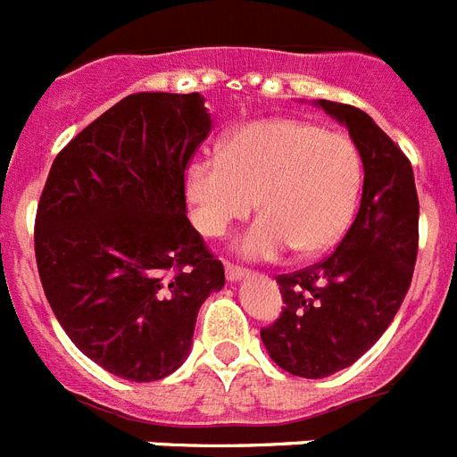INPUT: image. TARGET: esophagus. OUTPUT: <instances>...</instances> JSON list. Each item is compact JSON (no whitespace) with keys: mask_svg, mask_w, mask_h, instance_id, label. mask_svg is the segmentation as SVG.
<instances>
[{"mask_svg":"<svg viewBox=\"0 0 457 457\" xmlns=\"http://www.w3.org/2000/svg\"><path fill=\"white\" fill-rule=\"evenodd\" d=\"M247 276L245 269H240V266H233V264H226V280L228 283H238Z\"/></svg>","mask_w":457,"mask_h":457,"instance_id":"1","label":"esophagus"}]
</instances>
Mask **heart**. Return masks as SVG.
I'll use <instances>...</instances> for the list:
<instances>
[{
	"instance_id": "1",
	"label": "heart",
	"mask_w": 457,
	"mask_h": 457,
	"mask_svg": "<svg viewBox=\"0 0 457 457\" xmlns=\"http://www.w3.org/2000/svg\"><path fill=\"white\" fill-rule=\"evenodd\" d=\"M363 184V160L342 131L276 118L240 127L219 158H195L186 170L193 224L219 238L252 214L264 217L238 240L247 259H276L290 247L312 257L352 224Z\"/></svg>"
}]
</instances>
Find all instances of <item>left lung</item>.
Returning <instances> with one entry per match:
<instances>
[{
  "label": "left lung",
  "mask_w": 457,
  "mask_h": 457,
  "mask_svg": "<svg viewBox=\"0 0 457 457\" xmlns=\"http://www.w3.org/2000/svg\"><path fill=\"white\" fill-rule=\"evenodd\" d=\"M316 105L349 129L363 160V195L330 257L278 276L286 306L262 328L269 356L306 379L349 368L389 328L413 278L420 217L413 167L399 145L353 105Z\"/></svg>",
  "instance_id": "left-lung-1"
}]
</instances>
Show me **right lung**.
Here are the masks:
<instances>
[{"label": "right lung", "instance_id": "add662e5", "mask_svg": "<svg viewBox=\"0 0 457 457\" xmlns=\"http://www.w3.org/2000/svg\"><path fill=\"white\" fill-rule=\"evenodd\" d=\"M212 129L200 94H131L51 165L35 257L51 312L108 373L153 382L193 345L224 266L186 217L184 171Z\"/></svg>", "mask_w": 457, "mask_h": 457}]
</instances>
